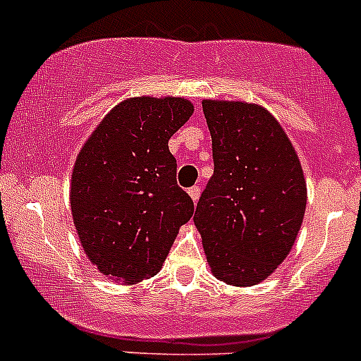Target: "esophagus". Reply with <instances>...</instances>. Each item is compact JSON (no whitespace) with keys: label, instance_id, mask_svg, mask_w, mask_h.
Returning a JSON list of instances; mask_svg holds the SVG:
<instances>
[{"label":"esophagus","instance_id":"1","mask_svg":"<svg viewBox=\"0 0 361 361\" xmlns=\"http://www.w3.org/2000/svg\"><path fill=\"white\" fill-rule=\"evenodd\" d=\"M188 195H190V197H192V201L197 202L199 197H201V188H199V187L188 188Z\"/></svg>","mask_w":361,"mask_h":361}]
</instances>
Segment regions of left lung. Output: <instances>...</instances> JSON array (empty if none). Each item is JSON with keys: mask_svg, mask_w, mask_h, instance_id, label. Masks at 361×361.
Returning <instances> with one entry per match:
<instances>
[{"mask_svg": "<svg viewBox=\"0 0 361 361\" xmlns=\"http://www.w3.org/2000/svg\"><path fill=\"white\" fill-rule=\"evenodd\" d=\"M214 171L194 224L216 279L253 286L288 257L307 202L304 171L281 123L260 104L204 99Z\"/></svg>", "mask_w": 361, "mask_h": 361, "instance_id": "obj_1", "label": "left lung"}]
</instances>
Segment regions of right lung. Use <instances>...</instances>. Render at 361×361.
<instances>
[{"label":"right lung","instance_id":"right-lung-1","mask_svg":"<svg viewBox=\"0 0 361 361\" xmlns=\"http://www.w3.org/2000/svg\"><path fill=\"white\" fill-rule=\"evenodd\" d=\"M192 113L185 97H129L106 113L78 152L69 187L73 224L106 278L134 285L157 274L194 214L167 147Z\"/></svg>","mask_w":361,"mask_h":361}]
</instances>
